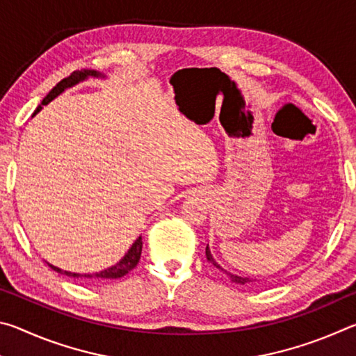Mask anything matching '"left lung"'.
Returning <instances> with one entry per match:
<instances>
[{"label":"left lung","mask_w":356,"mask_h":356,"mask_svg":"<svg viewBox=\"0 0 356 356\" xmlns=\"http://www.w3.org/2000/svg\"><path fill=\"white\" fill-rule=\"evenodd\" d=\"M206 256H207V261L213 265V267H216L218 270H221V272H225L227 276H229V280H231L232 282H236V284H250V282H252V280L251 278H246V276H238V275H234V273H231V272H227V270H225L221 267V265L215 261L213 259V256H212V252H210V248H209V245L206 246Z\"/></svg>","instance_id":"1"}]
</instances>
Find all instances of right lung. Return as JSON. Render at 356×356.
I'll return each mask as SVG.
<instances>
[{"mask_svg":"<svg viewBox=\"0 0 356 356\" xmlns=\"http://www.w3.org/2000/svg\"><path fill=\"white\" fill-rule=\"evenodd\" d=\"M88 78H106V75L102 74V72L92 70V69H81V70L72 72L70 76L64 78V80L59 81L56 86L45 95V99L42 100V104L35 108V111L33 113V118L42 110V106L48 105L51 100H55L59 94H63L65 91V89L74 88L75 84L86 81ZM141 250H143V238L138 237L134 242V245L130 246L129 251L125 252V256L120 259L119 262H116L114 265H111V267H108L105 270H100V272H95V273H74V272H67V270H61L59 267H56V265H51L50 262H47V264H48V267H51V270H55V272L61 273V275L69 276V278L119 280V278H122V276L127 275L130 270H134L136 267V264L140 262V257H141Z\"/></svg>","mask_w":356,"mask_h":356,"instance_id":"right-lung-1","label":"right lung"}]
</instances>
